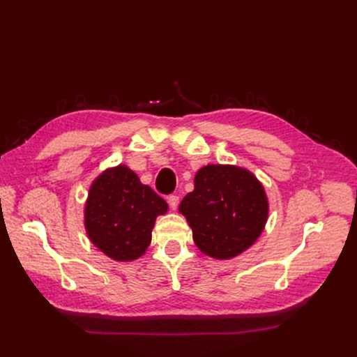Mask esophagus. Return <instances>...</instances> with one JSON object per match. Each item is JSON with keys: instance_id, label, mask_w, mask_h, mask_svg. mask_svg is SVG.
Wrapping results in <instances>:
<instances>
[{"instance_id": "34e87169", "label": "esophagus", "mask_w": 357, "mask_h": 357, "mask_svg": "<svg viewBox=\"0 0 357 357\" xmlns=\"http://www.w3.org/2000/svg\"><path fill=\"white\" fill-rule=\"evenodd\" d=\"M167 201H168L169 207H171L172 210H177V207H178V202H180V199H178V197H177V195H169V197H167Z\"/></svg>"}]
</instances>
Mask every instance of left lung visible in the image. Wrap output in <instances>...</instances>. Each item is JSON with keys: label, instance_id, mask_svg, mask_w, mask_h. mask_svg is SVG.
I'll use <instances>...</instances> for the list:
<instances>
[{"label": "left lung", "instance_id": "8db88e82", "mask_svg": "<svg viewBox=\"0 0 357 357\" xmlns=\"http://www.w3.org/2000/svg\"><path fill=\"white\" fill-rule=\"evenodd\" d=\"M185 214L201 252L229 259L250 247L268 218L265 190L247 169L207 165L195 176V189L183 198Z\"/></svg>", "mask_w": 357, "mask_h": 357}]
</instances>
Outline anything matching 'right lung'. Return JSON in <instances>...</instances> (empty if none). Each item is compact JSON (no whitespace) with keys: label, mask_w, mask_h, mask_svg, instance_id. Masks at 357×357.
Returning <instances> with one entry per match:
<instances>
[{"label":"right lung","mask_w":357,"mask_h":357,"mask_svg":"<svg viewBox=\"0 0 357 357\" xmlns=\"http://www.w3.org/2000/svg\"><path fill=\"white\" fill-rule=\"evenodd\" d=\"M167 210V202L152 188L119 165L107 169L91 186L84 226L91 241L107 256L134 261L147 250L155 220Z\"/></svg>","instance_id":"obj_1"}]
</instances>
